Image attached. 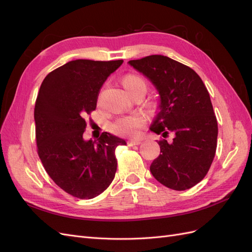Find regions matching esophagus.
I'll list each match as a JSON object with an SVG mask.
<instances>
[{
    "label": "esophagus",
    "mask_w": 252,
    "mask_h": 252,
    "mask_svg": "<svg viewBox=\"0 0 252 252\" xmlns=\"http://www.w3.org/2000/svg\"><path fill=\"white\" fill-rule=\"evenodd\" d=\"M141 144V140H129L127 142L128 146H134V145H140Z\"/></svg>",
    "instance_id": "1"
}]
</instances>
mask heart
<instances>
[{
    "mask_svg": "<svg viewBox=\"0 0 252 252\" xmlns=\"http://www.w3.org/2000/svg\"><path fill=\"white\" fill-rule=\"evenodd\" d=\"M123 84L128 91L131 94L138 89L146 90V82L141 77L135 74H128L124 78ZM145 117L141 114H134V116H126L118 119L111 126L112 131L122 136H128L132 138L139 134L141 127L145 124Z\"/></svg>",
    "mask_w": 252,
    "mask_h": 252,
    "instance_id": "1",
    "label": "heart"
}]
</instances>
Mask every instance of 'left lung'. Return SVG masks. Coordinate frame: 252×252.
<instances>
[{
	"label": "left lung",
	"mask_w": 252,
	"mask_h": 252,
	"mask_svg": "<svg viewBox=\"0 0 252 252\" xmlns=\"http://www.w3.org/2000/svg\"><path fill=\"white\" fill-rule=\"evenodd\" d=\"M128 64L146 77L158 94V113L149 127L171 142L158 141L161 154L150 172L164 186L186 190L207 174L216 155L218 122L207 88L191 68L155 55Z\"/></svg>",
	"instance_id": "obj_1"
}]
</instances>
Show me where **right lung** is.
<instances>
[{
    "label": "right lung",
    "instance_id": "right-lung-1",
    "mask_svg": "<svg viewBox=\"0 0 252 252\" xmlns=\"http://www.w3.org/2000/svg\"><path fill=\"white\" fill-rule=\"evenodd\" d=\"M117 61L74 60L44 79L34 107L37 154L45 170L64 191L93 199L111 184L117 171L114 151L125 140L109 132L84 140L85 116L96 107L98 91Z\"/></svg>",
    "mask_w": 252,
    "mask_h": 252
}]
</instances>
